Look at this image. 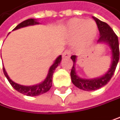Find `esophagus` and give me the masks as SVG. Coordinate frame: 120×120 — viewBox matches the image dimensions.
I'll return each instance as SVG.
<instances>
[{
    "label": "esophagus",
    "instance_id": "obj_1",
    "mask_svg": "<svg viewBox=\"0 0 120 120\" xmlns=\"http://www.w3.org/2000/svg\"><path fill=\"white\" fill-rule=\"evenodd\" d=\"M71 51H69V50H66V51H65L63 53V57H70V56H71Z\"/></svg>",
    "mask_w": 120,
    "mask_h": 120
}]
</instances>
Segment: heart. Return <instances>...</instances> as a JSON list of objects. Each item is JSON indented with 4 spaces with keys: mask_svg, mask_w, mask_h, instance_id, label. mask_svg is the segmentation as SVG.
I'll return each mask as SVG.
<instances>
[{
    "mask_svg": "<svg viewBox=\"0 0 120 120\" xmlns=\"http://www.w3.org/2000/svg\"><path fill=\"white\" fill-rule=\"evenodd\" d=\"M66 32L71 38H79V46L85 47L88 46L95 38L97 26L92 20L73 19L68 25Z\"/></svg>",
    "mask_w": 120,
    "mask_h": 120,
    "instance_id": "heart-1",
    "label": "heart"
}]
</instances>
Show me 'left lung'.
<instances>
[{"label":"left lung","instance_id":"left-lung-1","mask_svg":"<svg viewBox=\"0 0 120 120\" xmlns=\"http://www.w3.org/2000/svg\"><path fill=\"white\" fill-rule=\"evenodd\" d=\"M93 19L96 22L98 28L100 32V37L98 40V43H106L107 44L112 50V60L110 68L106 73L101 77L92 79H86L78 76L76 73V56L72 55L71 57L73 60L74 65L71 71V81L76 87L83 90L92 91L99 89L105 85L110 81L112 76L114 74L116 65H117L120 59V49H119V41L118 37L113 31L112 27L104 22H102L93 17Z\"/></svg>","mask_w":120,"mask_h":120}]
</instances>
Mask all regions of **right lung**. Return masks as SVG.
<instances>
[{"label": "right lung", "instance_id": "add662e5", "mask_svg": "<svg viewBox=\"0 0 120 120\" xmlns=\"http://www.w3.org/2000/svg\"><path fill=\"white\" fill-rule=\"evenodd\" d=\"M39 24V22L34 19H28L27 20L23 21L22 22L19 23L17 27H16L14 30H17L19 28L21 27H27L29 25H37ZM62 60V56L60 55L57 57V59L55 60L54 63H53L51 67L49 68L48 74H47L46 79H44V82H42L41 83H40L36 85H33V86H23V85H21L19 84L15 83L14 82H13L9 76H8L6 71L4 68V67L3 68V71H4V75L6 76V77L7 78L8 81L9 82V83L11 84V85L13 87V88H14L17 91H18L19 93L24 94L25 95L27 96H37L39 95L44 94L45 93H46L47 91H49L52 87V76L53 74H54V71L55 70V68L57 67V66L60 65Z\"/></svg>", "mask_w": 120, "mask_h": 120}]
</instances>
